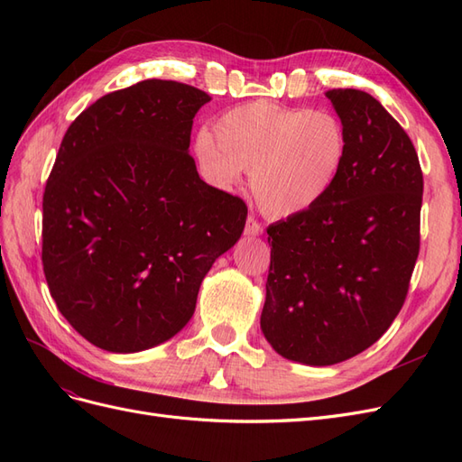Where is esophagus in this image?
Instances as JSON below:
<instances>
[{"mask_svg":"<svg viewBox=\"0 0 462 462\" xmlns=\"http://www.w3.org/2000/svg\"><path fill=\"white\" fill-rule=\"evenodd\" d=\"M262 231H263V227L260 226V223H258L254 217H248V219H246L245 235H248V236H258V235H262Z\"/></svg>","mask_w":462,"mask_h":462,"instance_id":"obj_1","label":"esophagus"}]
</instances>
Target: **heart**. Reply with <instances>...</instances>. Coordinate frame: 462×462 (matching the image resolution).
Returning a JSON list of instances; mask_svg holds the SVG:
<instances>
[{"mask_svg":"<svg viewBox=\"0 0 462 462\" xmlns=\"http://www.w3.org/2000/svg\"><path fill=\"white\" fill-rule=\"evenodd\" d=\"M346 133L328 109H289L250 102L227 109L194 141V160L208 185L235 187L250 170L262 212L297 216L316 206L346 160Z\"/></svg>","mask_w":462,"mask_h":462,"instance_id":"1","label":"heart"}]
</instances>
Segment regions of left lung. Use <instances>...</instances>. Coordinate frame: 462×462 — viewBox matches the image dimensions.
<instances>
[{
  "mask_svg": "<svg viewBox=\"0 0 462 462\" xmlns=\"http://www.w3.org/2000/svg\"><path fill=\"white\" fill-rule=\"evenodd\" d=\"M326 96L346 133V160L316 206L268 227L260 316L273 351L309 366L337 365L382 337L420 250L424 179L409 134L368 92Z\"/></svg>",
  "mask_w": 462,
  "mask_h": 462,
  "instance_id": "1",
  "label": "left lung"
}]
</instances>
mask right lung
Listing matches in <instances>:
<instances>
[{
	"mask_svg": "<svg viewBox=\"0 0 462 462\" xmlns=\"http://www.w3.org/2000/svg\"><path fill=\"white\" fill-rule=\"evenodd\" d=\"M209 100L150 79L102 96L63 136L42 202V263L63 318L104 351L171 339L241 239L246 204L206 185L189 153Z\"/></svg>",
	"mask_w": 462,
	"mask_h": 462,
	"instance_id": "1",
	"label": "right lung"
}]
</instances>
